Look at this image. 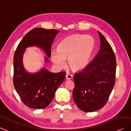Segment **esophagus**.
Listing matches in <instances>:
<instances>
[{
    "label": "esophagus",
    "instance_id": "obj_1",
    "mask_svg": "<svg viewBox=\"0 0 131 131\" xmlns=\"http://www.w3.org/2000/svg\"><path fill=\"white\" fill-rule=\"evenodd\" d=\"M66 79H67V80L72 79H73V75L71 74H70V73H68L67 74H66Z\"/></svg>",
    "mask_w": 131,
    "mask_h": 131
}]
</instances>
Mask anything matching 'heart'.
I'll use <instances>...</instances> for the list:
<instances>
[{"mask_svg":"<svg viewBox=\"0 0 131 131\" xmlns=\"http://www.w3.org/2000/svg\"><path fill=\"white\" fill-rule=\"evenodd\" d=\"M94 48V41L90 35H76L66 38L59 43L58 50H53L51 59L54 65L62 68L65 59L72 69H84L90 62Z\"/></svg>","mask_w":131,"mask_h":131,"instance_id":"heart-1","label":"heart"}]
</instances>
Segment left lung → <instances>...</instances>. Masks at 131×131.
<instances>
[{
    "instance_id": "left-lung-1",
    "label": "left lung",
    "mask_w": 131,
    "mask_h": 131,
    "mask_svg": "<svg viewBox=\"0 0 131 131\" xmlns=\"http://www.w3.org/2000/svg\"><path fill=\"white\" fill-rule=\"evenodd\" d=\"M100 49L93 61L75 73L74 102L80 109L92 112L106 104L115 83L116 62L113 49L98 32Z\"/></svg>"
}]
</instances>
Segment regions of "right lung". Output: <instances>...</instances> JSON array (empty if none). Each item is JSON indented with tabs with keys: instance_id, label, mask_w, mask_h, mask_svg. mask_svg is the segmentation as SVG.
<instances>
[{
	"instance_id": "right-lung-1",
	"label": "right lung",
	"mask_w": 131,
	"mask_h": 131,
	"mask_svg": "<svg viewBox=\"0 0 131 131\" xmlns=\"http://www.w3.org/2000/svg\"><path fill=\"white\" fill-rule=\"evenodd\" d=\"M59 31L56 29L34 28L19 43L14 57L13 82L22 102L31 109H43L50 105L57 89L63 82L66 72L51 73L43 69L35 74L28 73L22 64V56L28 47L37 46L51 56V45ZM46 62L48 58H45Z\"/></svg>"
}]
</instances>
